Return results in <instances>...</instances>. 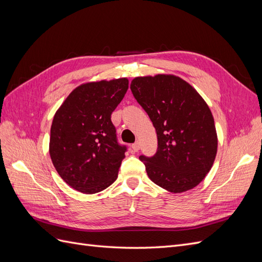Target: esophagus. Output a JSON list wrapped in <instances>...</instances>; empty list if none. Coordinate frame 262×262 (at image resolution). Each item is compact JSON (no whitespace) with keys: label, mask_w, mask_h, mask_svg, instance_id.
Here are the masks:
<instances>
[{"label":"esophagus","mask_w":262,"mask_h":262,"mask_svg":"<svg viewBox=\"0 0 262 262\" xmlns=\"http://www.w3.org/2000/svg\"><path fill=\"white\" fill-rule=\"evenodd\" d=\"M131 148H132L133 152H139V149H140V143H139V142H136V143H133L131 145Z\"/></svg>","instance_id":"34e87169"}]
</instances>
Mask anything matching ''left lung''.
I'll list each match as a JSON object with an SVG mask.
<instances>
[{
	"mask_svg": "<svg viewBox=\"0 0 262 262\" xmlns=\"http://www.w3.org/2000/svg\"><path fill=\"white\" fill-rule=\"evenodd\" d=\"M130 89L157 134L155 155L140 156L149 179L173 193L199 185L217 152L216 130L207 102L175 75L136 77Z\"/></svg>",
	"mask_w": 262,
	"mask_h": 262,
	"instance_id": "left-lung-1",
	"label": "left lung"
}]
</instances>
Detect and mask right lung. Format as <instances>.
<instances>
[{
  "label": "right lung",
  "instance_id": "1",
  "mask_svg": "<svg viewBox=\"0 0 262 262\" xmlns=\"http://www.w3.org/2000/svg\"><path fill=\"white\" fill-rule=\"evenodd\" d=\"M129 89L128 78L82 84L57 110L49 152L60 177L92 194L117 179L126 147L118 143L112 114Z\"/></svg>",
  "mask_w": 262,
  "mask_h": 262
}]
</instances>
